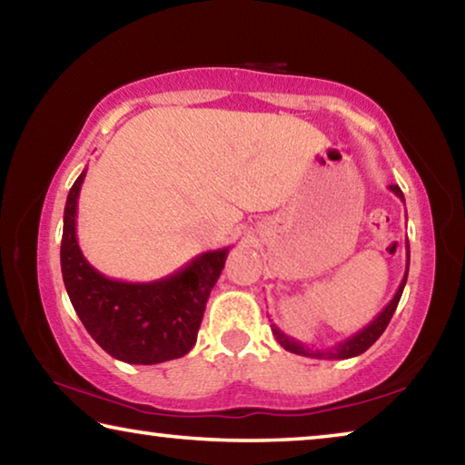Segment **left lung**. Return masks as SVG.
Segmentation results:
<instances>
[{"mask_svg": "<svg viewBox=\"0 0 465 465\" xmlns=\"http://www.w3.org/2000/svg\"><path fill=\"white\" fill-rule=\"evenodd\" d=\"M389 190H391V193L397 198H400L401 203H405V198H403V193H401L400 186H389ZM405 248H408V262H405V275L401 279V283H400V287H397L393 300L389 302L385 308H382L381 314L371 322V325H366L362 331H358L356 335H351V337L345 339V341L337 343L335 348H327V350L306 348L304 343H300V341H296V339H292L290 335H285L283 331L279 329L277 325H271L272 335H275L279 345H282V348H285L287 351L298 353V356L322 358V360H348V358H353V356H360V353H364L382 335V331L387 329L389 321H391V316L395 312L397 304H400V298H401V293H403L405 282H408V271H410V246L405 244Z\"/></svg>", "mask_w": 465, "mask_h": 465, "instance_id": "1", "label": "left lung"}]
</instances>
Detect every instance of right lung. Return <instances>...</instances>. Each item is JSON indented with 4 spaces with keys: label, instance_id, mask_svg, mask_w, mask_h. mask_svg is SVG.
Wrapping results in <instances>:
<instances>
[{
    "label": "right lung",
    "instance_id": "right-lung-1",
    "mask_svg": "<svg viewBox=\"0 0 465 465\" xmlns=\"http://www.w3.org/2000/svg\"><path fill=\"white\" fill-rule=\"evenodd\" d=\"M86 169L64 209L62 275L70 302L94 341L128 364H159L194 348L206 300L230 248L198 254L173 275L149 283L109 279L84 259L76 240L78 194Z\"/></svg>",
    "mask_w": 465,
    "mask_h": 465
}]
</instances>
